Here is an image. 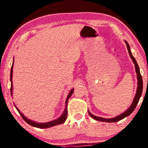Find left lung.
<instances>
[{"mask_svg":"<svg viewBox=\"0 0 148 148\" xmlns=\"http://www.w3.org/2000/svg\"><path fill=\"white\" fill-rule=\"evenodd\" d=\"M125 42L127 45V49H128L129 56H130V57H131V58L132 59V61H133L134 64L135 70H136V72L137 74L138 87H137L136 95H135L134 99L133 100V101H132V103L131 105V106H130L129 108L126 110V111L123 112V113L120 114L119 116H117L116 117H114V118L106 119V118H103V117L95 116H94V115H92L91 113H90V112L89 111V110H88V113L90 115V116H91L92 118H93L94 119L97 120V121H102V122H108V123H114V122H117L118 121H120V120L123 119V118H125V117L129 116L130 114H132V112H133L134 109L136 108L138 103V101H139V100L140 99V97H141L142 91H143V82H142V77L141 74H140L139 66L137 64V62L136 61V59H134V57H133V56H132L128 42H127L126 40H125Z\"/></svg>","mask_w":148,"mask_h":148,"instance_id":"8db88e82","label":"left lung"}]
</instances>
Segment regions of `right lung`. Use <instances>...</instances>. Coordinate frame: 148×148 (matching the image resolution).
<instances>
[{
    "label": "right lung",
    "mask_w": 148,
    "mask_h": 148,
    "mask_svg": "<svg viewBox=\"0 0 148 148\" xmlns=\"http://www.w3.org/2000/svg\"><path fill=\"white\" fill-rule=\"evenodd\" d=\"M13 65H14V62L13 64H12V68H11V71H10V82H11V89H10V92H11V95H12V73H13ZM74 92V89H72L71 91H70L69 94L67 97L66 100V104H65V109L64 110L63 113L61 116V117H59L58 119H57L56 120H53V121H49V122H47V123H37L33 121H31V120L29 119L27 117H26L25 116H23V114L21 113V112L19 111V109L17 108V107L16 109L18 112L19 113V114L21 115V116L22 117V118L24 119V121H25L27 123L29 124L31 126H33L34 127H37V128H40V129H46V128H49V127H51L53 126H56V125H59V124H62L65 121V120L66 119L67 117V114H68V111H67V103H68V100L71 97V95H72Z\"/></svg>",
    "instance_id": "add662e5"
}]
</instances>
